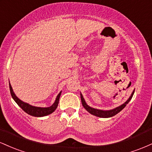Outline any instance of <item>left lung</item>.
Instances as JSON below:
<instances>
[{"mask_svg":"<svg viewBox=\"0 0 152 152\" xmlns=\"http://www.w3.org/2000/svg\"><path fill=\"white\" fill-rule=\"evenodd\" d=\"M134 91L135 90L133 91V92H132V94H131L129 98L127 99L126 102L124 103L123 104H121V105L118 106V107L114 108V109H110V110L97 109H94V108L91 107V106H88V104H86V102H85L84 99H83V96L81 93V100L82 105H83V107H84V109H86L88 113H90L91 114L94 115V116H98V117H101V118H109V117H112V116H114L116 114H117L118 112H120V111H121V110L126 106V104L130 102V100L132 99V96H133L134 94Z\"/></svg>","mask_w":152,"mask_h":152,"instance_id":"1","label":"left lung"}]
</instances>
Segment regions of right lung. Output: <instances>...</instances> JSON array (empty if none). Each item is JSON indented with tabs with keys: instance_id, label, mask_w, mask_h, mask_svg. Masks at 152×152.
Returning <instances> with one entry per match:
<instances>
[{
	"instance_id": "add662e5",
	"label": "right lung",
	"mask_w": 152,
	"mask_h": 152,
	"mask_svg": "<svg viewBox=\"0 0 152 152\" xmlns=\"http://www.w3.org/2000/svg\"><path fill=\"white\" fill-rule=\"evenodd\" d=\"M9 88L12 98H13V100L16 102V104H18V105L20 106L26 113H27L28 114L33 116H36V117H42V116H47V115L52 114V113L56 109L57 106H58L59 98H60L61 94V91L56 96V99L53 104L50 106H49V107H38V106H32L31 105V104H28V103L23 102V101L20 100V99H18V97L16 96V95L15 94L14 91H13V88H12L10 83Z\"/></svg>"
}]
</instances>
